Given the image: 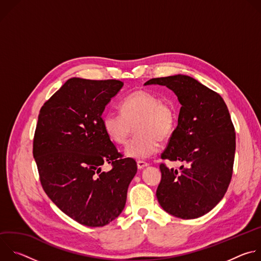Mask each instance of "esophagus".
Masks as SVG:
<instances>
[{
	"mask_svg": "<svg viewBox=\"0 0 261 261\" xmlns=\"http://www.w3.org/2000/svg\"><path fill=\"white\" fill-rule=\"evenodd\" d=\"M147 165H148V163H146L145 161H142V160L137 161V167H138V169H143V168L146 167Z\"/></svg>",
	"mask_w": 261,
	"mask_h": 261,
	"instance_id": "esophagus-1",
	"label": "esophagus"
}]
</instances>
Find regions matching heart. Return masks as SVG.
Masks as SVG:
<instances>
[{"label": "heart", "instance_id": "b5f03b06", "mask_svg": "<svg viewBox=\"0 0 261 261\" xmlns=\"http://www.w3.org/2000/svg\"><path fill=\"white\" fill-rule=\"evenodd\" d=\"M122 114L108 111L102 118L106 135L117 144H124L133 133H137L127 144L125 154L135 159H144L156 153L159 140L172 135L176 125V113L172 104L151 92L138 90L121 102Z\"/></svg>", "mask_w": 261, "mask_h": 261}]
</instances>
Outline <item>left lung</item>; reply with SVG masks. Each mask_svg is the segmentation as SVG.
<instances>
[{"mask_svg": "<svg viewBox=\"0 0 261 261\" xmlns=\"http://www.w3.org/2000/svg\"><path fill=\"white\" fill-rule=\"evenodd\" d=\"M144 85L167 87L181 105L161 158L186 166L173 170L160 164L158 201L174 217L199 218L220 202L232 176L236 132L228 108L218 93L187 75L152 79Z\"/></svg>", "mask_w": 261, "mask_h": 261, "instance_id": "1", "label": "left lung"}]
</instances>
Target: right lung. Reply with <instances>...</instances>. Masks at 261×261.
<instances>
[{"instance_id":"1","label":"right lung","mask_w":261,"mask_h":261,"mask_svg":"<svg viewBox=\"0 0 261 261\" xmlns=\"http://www.w3.org/2000/svg\"><path fill=\"white\" fill-rule=\"evenodd\" d=\"M124 84L121 81L68 80L41 107L34 142L42 188L67 216L101 227L120 216L129 184L137 172L106 135L102 114ZM113 166L102 172L100 166Z\"/></svg>"}]
</instances>
